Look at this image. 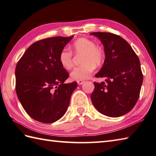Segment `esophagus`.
Instances as JSON below:
<instances>
[{"label":"esophagus","mask_w":156,"mask_h":156,"mask_svg":"<svg viewBox=\"0 0 156 156\" xmlns=\"http://www.w3.org/2000/svg\"><path fill=\"white\" fill-rule=\"evenodd\" d=\"M84 80H78L77 81V83H78V84H79V85H81V84H82L84 83Z\"/></svg>","instance_id":"34e87169"}]
</instances>
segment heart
I'll return each instance as SVG.
<instances>
[{
	"instance_id": "obj_1",
	"label": "heart",
	"mask_w": 156,
	"mask_h": 156,
	"mask_svg": "<svg viewBox=\"0 0 156 156\" xmlns=\"http://www.w3.org/2000/svg\"><path fill=\"white\" fill-rule=\"evenodd\" d=\"M72 49L76 53H84L82 63L71 72V78L75 80H83L90 77L96 66H100L104 59V53L95 42L90 39L80 38L73 43ZM59 62L64 68L70 69L73 66L72 52L68 48H63L59 57Z\"/></svg>"
}]
</instances>
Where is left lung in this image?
Instances as JSON below:
<instances>
[{"instance_id":"1","label":"left lung","mask_w":156,"mask_h":156,"mask_svg":"<svg viewBox=\"0 0 156 156\" xmlns=\"http://www.w3.org/2000/svg\"><path fill=\"white\" fill-rule=\"evenodd\" d=\"M104 47L105 59L97 78L105 82H94L91 101L102 114L120 117L135 105L143 83L140 61L130 45L120 36L109 32H92Z\"/></svg>"}]
</instances>
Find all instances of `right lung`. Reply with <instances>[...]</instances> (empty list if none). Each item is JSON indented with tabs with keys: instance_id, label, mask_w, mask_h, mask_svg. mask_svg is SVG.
<instances>
[{
	"instance_id": "right-lung-1",
	"label": "right lung",
	"mask_w": 156,
	"mask_h": 156,
	"mask_svg": "<svg viewBox=\"0 0 156 156\" xmlns=\"http://www.w3.org/2000/svg\"><path fill=\"white\" fill-rule=\"evenodd\" d=\"M70 37L56 36L33 43L15 68V89L18 99L32 118L53 123L65 114L77 82L65 84L68 72L59 57Z\"/></svg>"
}]
</instances>
